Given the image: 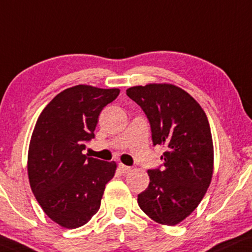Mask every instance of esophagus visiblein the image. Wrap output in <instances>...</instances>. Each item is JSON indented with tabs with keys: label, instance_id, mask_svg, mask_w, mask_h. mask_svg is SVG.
<instances>
[{
	"label": "esophagus",
	"instance_id": "esophagus-1",
	"mask_svg": "<svg viewBox=\"0 0 252 252\" xmlns=\"http://www.w3.org/2000/svg\"><path fill=\"white\" fill-rule=\"evenodd\" d=\"M119 169L123 173H128L129 170H131V167L126 166V164H124V163H119Z\"/></svg>",
	"mask_w": 252,
	"mask_h": 252
}]
</instances>
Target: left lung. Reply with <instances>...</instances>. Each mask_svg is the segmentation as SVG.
Returning <instances> with one entry per match:
<instances>
[{"label": "left lung", "instance_id": "8db88e82", "mask_svg": "<svg viewBox=\"0 0 252 252\" xmlns=\"http://www.w3.org/2000/svg\"><path fill=\"white\" fill-rule=\"evenodd\" d=\"M126 94L151 124L153 145H162V168L148 170L150 185L138 195L146 215L175 225L196 209L213 178L214 146L209 121L200 104L172 84L133 86Z\"/></svg>", "mask_w": 252, "mask_h": 252}]
</instances>
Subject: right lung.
<instances>
[{
    "instance_id": "add662e5",
    "label": "right lung",
    "mask_w": 252,
    "mask_h": 252,
    "mask_svg": "<svg viewBox=\"0 0 252 252\" xmlns=\"http://www.w3.org/2000/svg\"><path fill=\"white\" fill-rule=\"evenodd\" d=\"M119 89L77 85L58 93L37 119L28 153L31 190L44 213L63 228L86 224L100 208L117 163L83 154L94 138L102 108Z\"/></svg>"
}]
</instances>
